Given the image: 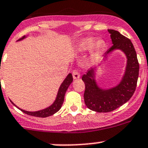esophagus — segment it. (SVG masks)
I'll return each mask as SVG.
<instances>
[{
    "instance_id": "esophagus-1",
    "label": "esophagus",
    "mask_w": 148,
    "mask_h": 148,
    "mask_svg": "<svg viewBox=\"0 0 148 148\" xmlns=\"http://www.w3.org/2000/svg\"><path fill=\"white\" fill-rule=\"evenodd\" d=\"M72 76L74 79H79L80 77V74L77 70H74L72 72Z\"/></svg>"
}]
</instances>
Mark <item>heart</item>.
Listing matches in <instances>:
<instances>
[{
	"label": "heart",
	"mask_w": 148,
	"mask_h": 148,
	"mask_svg": "<svg viewBox=\"0 0 148 148\" xmlns=\"http://www.w3.org/2000/svg\"><path fill=\"white\" fill-rule=\"evenodd\" d=\"M104 46V41L100 38L95 39L94 37H86L83 38L77 46V49L79 51L84 52L91 49L93 56L97 55Z\"/></svg>",
	"instance_id": "1"
}]
</instances>
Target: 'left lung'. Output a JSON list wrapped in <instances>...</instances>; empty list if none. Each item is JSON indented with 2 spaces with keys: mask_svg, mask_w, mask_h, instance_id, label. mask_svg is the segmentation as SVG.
<instances>
[{
  "mask_svg": "<svg viewBox=\"0 0 148 148\" xmlns=\"http://www.w3.org/2000/svg\"><path fill=\"white\" fill-rule=\"evenodd\" d=\"M112 44L104 53V58L114 50H120L125 54L127 64L120 82L113 87L102 89L96 81V68L92 67L82 76L85 84L84 99L86 107L97 112H110L130 100L136 89L139 75L137 53L130 40L112 29H108Z\"/></svg>",
  "mask_w": 148,
  "mask_h": 148,
  "instance_id": "left-lung-1",
  "label": "left lung"
}]
</instances>
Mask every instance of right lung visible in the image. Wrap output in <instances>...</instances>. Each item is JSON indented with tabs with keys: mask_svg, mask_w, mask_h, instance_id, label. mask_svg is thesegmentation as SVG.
Wrapping results in <instances>:
<instances>
[{
	"mask_svg": "<svg viewBox=\"0 0 148 148\" xmlns=\"http://www.w3.org/2000/svg\"><path fill=\"white\" fill-rule=\"evenodd\" d=\"M25 38H26V36H23V38H20L18 41H21V40L24 39ZM73 81V77L72 74L70 73L67 75V77H66L65 79L64 80L63 82L61 84L60 87H59V91H58L57 95H56V97L55 99L54 102H53V104H51L49 107H46V108L44 109V110H38V111L36 112H29V111H26L24 110H22V109L19 108L11 100H10L12 104L14 106H16L18 109H19L20 110H21L23 112H24L25 114H28V115L34 116V117H47L49 116L53 115V114H55L56 112H57L62 107V104H63L64 100V96L65 93L66 92L67 89H68L69 86L71 84V83Z\"/></svg>",
	"mask_w": 148,
	"mask_h": 148,
	"instance_id": "1",
	"label": "right lung"
}]
</instances>
